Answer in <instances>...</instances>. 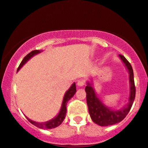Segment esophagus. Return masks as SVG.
<instances>
[{
    "mask_svg": "<svg viewBox=\"0 0 148 148\" xmlns=\"http://www.w3.org/2000/svg\"><path fill=\"white\" fill-rule=\"evenodd\" d=\"M85 80L83 79H80L77 81V86H79V87H82V86H84L85 85Z\"/></svg>",
    "mask_w": 148,
    "mask_h": 148,
    "instance_id": "1",
    "label": "esophagus"
}]
</instances>
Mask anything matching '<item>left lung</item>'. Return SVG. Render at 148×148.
<instances>
[{"label": "left lung", "instance_id": "left-lung-1", "mask_svg": "<svg viewBox=\"0 0 148 148\" xmlns=\"http://www.w3.org/2000/svg\"><path fill=\"white\" fill-rule=\"evenodd\" d=\"M130 73V94L129 102L120 110H113L105 106L97 96L94 88L90 83L88 82L85 90L86 92V101L90 115L95 123L99 126H109L120 123L126 117L133 104L136 95V87L134 84V72L132 65L123 55H119Z\"/></svg>", "mask_w": 148, "mask_h": 148}]
</instances>
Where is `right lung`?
Instances as JSON below:
<instances>
[{
    "instance_id": "obj_1",
    "label": "right lung",
    "mask_w": 148,
    "mask_h": 148,
    "mask_svg": "<svg viewBox=\"0 0 148 148\" xmlns=\"http://www.w3.org/2000/svg\"><path fill=\"white\" fill-rule=\"evenodd\" d=\"M41 51H42L40 50H34V51H32L30 53H29L28 55H26V56L24 57V58L23 59V60H22L21 63H20L19 66H18L17 69V71L19 70V69L21 68L22 66H23V64L27 62V61L29 60V59L31 58L34 56L35 55H36V54L40 53ZM76 92V84L75 83H74V84L72 85V86L69 88L68 90L66 92L65 95H64L60 112H59V113L58 114L57 116L56 117V118H54L53 119H52V120H49V121L45 122V123H36V122L33 121V120H31L30 119L27 118V117L26 118L28 119V120L30 123L33 124V125H35V126L38 127V128L46 130V129H53L55 128V127H57L58 126H59L62 122H63L64 119L65 118L66 113H67V106H67V103L68 102L69 100L74 95H75Z\"/></svg>"
}]
</instances>
